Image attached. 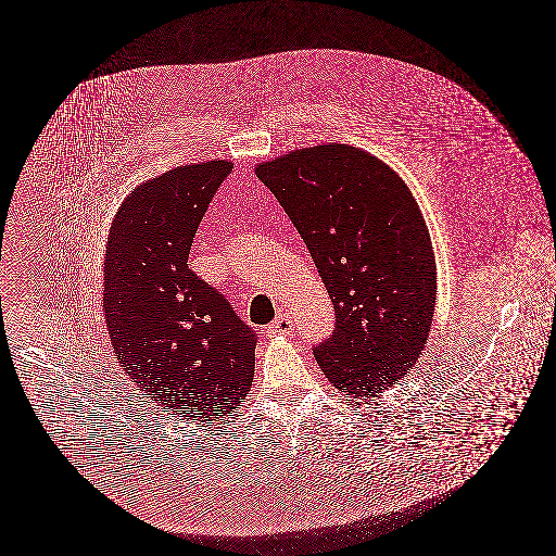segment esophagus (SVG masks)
<instances>
[{
	"label": "esophagus",
	"mask_w": 556,
	"mask_h": 556,
	"mask_svg": "<svg viewBox=\"0 0 556 556\" xmlns=\"http://www.w3.org/2000/svg\"><path fill=\"white\" fill-rule=\"evenodd\" d=\"M293 332V320L287 314H279L275 320L269 324V334H289Z\"/></svg>",
	"instance_id": "1"
}]
</instances>
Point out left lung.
<instances>
[{
    "mask_svg": "<svg viewBox=\"0 0 556 556\" xmlns=\"http://www.w3.org/2000/svg\"><path fill=\"white\" fill-rule=\"evenodd\" d=\"M312 254L334 303L314 356L346 395L370 397L414 367L437 303V263L418 203L395 170L349 144L256 165Z\"/></svg>",
    "mask_w": 556,
    "mask_h": 556,
    "instance_id": "left-lung-1",
    "label": "left lung"
}]
</instances>
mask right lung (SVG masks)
<instances>
[{
	"label": "right lung",
	"instance_id": "1",
	"mask_svg": "<svg viewBox=\"0 0 556 556\" xmlns=\"http://www.w3.org/2000/svg\"><path fill=\"white\" fill-rule=\"evenodd\" d=\"M228 161L170 168L126 198L103 263V309L119 365L154 404L212 421L253 386L256 334L187 267Z\"/></svg>",
	"mask_w": 556,
	"mask_h": 556
}]
</instances>
